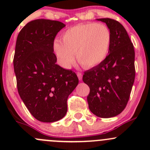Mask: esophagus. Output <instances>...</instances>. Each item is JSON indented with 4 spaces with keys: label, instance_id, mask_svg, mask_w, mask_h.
<instances>
[{
    "label": "esophagus",
    "instance_id": "obj_1",
    "mask_svg": "<svg viewBox=\"0 0 150 150\" xmlns=\"http://www.w3.org/2000/svg\"><path fill=\"white\" fill-rule=\"evenodd\" d=\"M77 75H78V79L80 80V81H81L82 80V78H83V75L81 73V72H77Z\"/></svg>",
    "mask_w": 150,
    "mask_h": 150
}]
</instances>
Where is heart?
I'll return each instance as SVG.
<instances>
[{
	"label": "heart",
	"instance_id": "1",
	"mask_svg": "<svg viewBox=\"0 0 150 150\" xmlns=\"http://www.w3.org/2000/svg\"><path fill=\"white\" fill-rule=\"evenodd\" d=\"M111 33L106 25L88 22L67 30L62 41L56 39L53 48L59 61L69 67L75 60L86 68L96 67L107 58L111 46Z\"/></svg>",
	"mask_w": 150,
	"mask_h": 150
}]
</instances>
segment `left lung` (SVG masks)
Instances as JSON below:
<instances>
[{
    "label": "left lung",
    "instance_id": "8db88e82",
    "mask_svg": "<svg viewBox=\"0 0 150 150\" xmlns=\"http://www.w3.org/2000/svg\"><path fill=\"white\" fill-rule=\"evenodd\" d=\"M111 33V46L103 62L86 71L83 81L90 88L89 110L97 117L108 118L121 113L129 99L135 79V52L126 30L110 18L97 19Z\"/></svg>",
    "mask_w": 150,
    "mask_h": 150
}]
</instances>
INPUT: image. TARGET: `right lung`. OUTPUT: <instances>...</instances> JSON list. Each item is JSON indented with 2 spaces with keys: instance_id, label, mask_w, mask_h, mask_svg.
<instances>
[{
  "instance_id": "add662e5",
  "label": "right lung",
  "mask_w": 150,
  "mask_h": 150,
  "mask_svg": "<svg viewBox=\"0 0 150 150\" xmlns=\"http://www.w3.org/2000/svg\"><path fill=\"white\" fill-rule=\"evenodd\" d=\"M65 27L59 21L28 22L16 39L13 68L19 94L38 120L52 122L65 116L69 95L78 86L76 74L56 64L54 38Z\"/></svg>"
}]
</instances>
